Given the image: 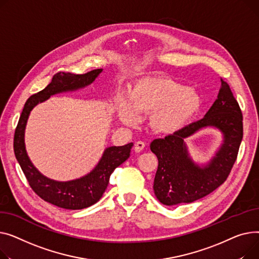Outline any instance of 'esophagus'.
<instances>
[{"instance_id":"34e87169","label":"esophagus","mask_w":259,"mask_h":259,"mask_svg":"<svg viewBox=\"0 0 259 259\" xmlns=\"http://www.w3.org/2000/svg\"><path fill=\"white\" fill-rule=\"evenodd\" d=\"M145 147V143L143 141H137L135 143V146H134V149L136 153H140V151Z\"/></svg>"}]
</instances>
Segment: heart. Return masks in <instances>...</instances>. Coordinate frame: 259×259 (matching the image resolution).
I'll list each match as a JSON object with an SVG mask.
<instances>
[{"instance_id": "1", "label": "heart", "mask_w": 259, "mask_h": 259, "mask_svg": "<svg viewBox=\"0 0 259 259\" xmlns=\"http://www.w3.org/2000/svg\"><path fill=\"white\" fill-rule=\"evenodd\" d=\"M200 108L201 98L193 89L165 76H147L133 82L126 99L118 102L117 113L127 125L138 121V114L149 113L151 127L171 134L188 124Z\"/></svg>"}]
</instances>
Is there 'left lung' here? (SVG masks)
Instances as JSON below:
<instances>
[{"instance_id":"8db88e82","label":"left lung","mask_w":259,"mask_h":259,"mask_svg":"<svg viewBox=\"0 0 259 259\" xmlns=\"http://www.w3.org/2000/svg\"><path fill=\"white\" fill-rule=\"evenodd\" d=\"M221 81L218 99L203 119L150 143V150L159 161L154 191L163 205L192 203L214 191L227 180L236 161L242 140V114L229 84ZM208 126L221 131L223 143L216 156L200 166L191 159L184 140Z\"/></svg>"}]
</instances>
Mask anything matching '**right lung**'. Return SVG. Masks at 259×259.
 Segmentation results:
<instances>
[{
  "label": "right lung",
  "mask_w": 259,
  "mask_h": 259,
  "mask_svg": "<svg viewBox=\"0 0 259 259\" xmlns=\"http://www.w3.org/2000/svg\"><path fill=\"white\" fill-rule=\"evenodd\" d=\"M102 69H96L85 74L56 73L52 81L40 92L30 96L25 103L23 112L14 133L13 149L21 168L30 187L42 199L54 206L79 210L97 203L109 184V180L116 167L126 161L131 154L133 143L123 146H111L104 153L95 168L87 176L68 182H58L41 175L30 161L25 147V128L30 112L36 104L50 96L82 89L92 83Z\"/></svg>",
  "instance_id": "right-lung-1"
}]
</instances>
